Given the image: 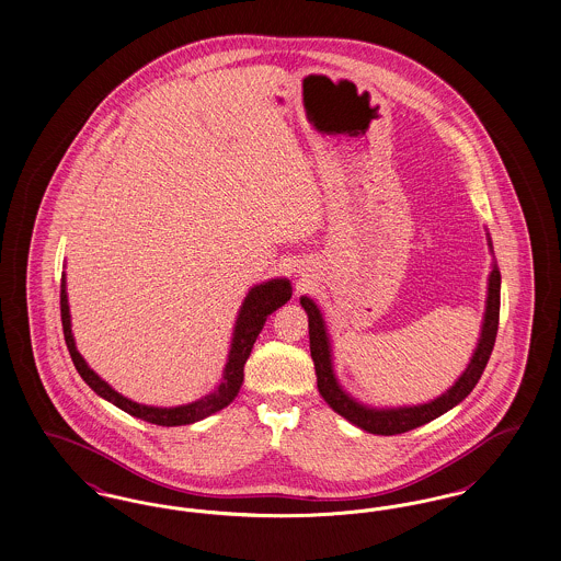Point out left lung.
Segmentation results:
<instances>
[{"label":"left lung","instance_id":"1","mask_svg":"<svg viewBox=\"0 0 561 561\" xmlns=\"http://www.w3.org/2000/svg\"><path fill=\"white\" fill-rule=\"evenodd\" d=\"M490 252L492 250V238L485 231ZM300 305L309 318V347H311V357L316 364V374H318V389L325 403L347 419L351 425L364 428L374 435H398L405 433L410 428L421 427L425 423H431L433 419L446 414L465 400L473 387L478 385L481 374L485 370V364L490 359V353L496 341V330H499V313H501V271L496 261H492V271L488 275V294H485V309H483V320H481L480 339L478 345L473 348V355L465 368V373L456 378L450 389H446L442 396L435 400L416 403V405H385L376 408L355 400L351 393L343 389L339 382L336 373H334V355H332V341L328 334V325L321 316L320 307L313 302L309 296H300Z\"/></svg>","mask_w":561,"mask_h":561}]
</instances>
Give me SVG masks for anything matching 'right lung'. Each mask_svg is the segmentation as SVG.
Instances as JSON below:
<instances>
[{
	"mask_svg": "<svg viewBox=\"0 0 561 561\" xmlns=\"http://www.w3.org/2000/svg\"><path fill=\"white\" fill-rule=\"evenodd\" d=\"M290 296H293V284L288 277H273L268 282L252 286L245 294L240 311H238V318H236L233 336H231V345H229L227 364L222 368L220 385L214 389L213 393H208L199 400L183 403V405H172V408L147 405V403L128 400L126 396L117 393L107 380H103L88 366V362L81 357L80 351L76 347V339L71 332V313H69L65 273L60 279V318H62L65 343L71 353L73 366L80 373L81 378L85 380V385L96 396L111 401L113 405L128 412L134 419H140V421H147V423L160 425V427H181V425H193L197 421H204L206 416L227 408L231 401L238 398L241 382H243V366L252 353V347H254L265 321L273 311H277L282 305H286L290 300Z\"/></svg>",
	"mask_w": 561,
	"mask_h": 561,
	"instance_id": "obj_1",
	"label": "right lung"
}]
</instances>
